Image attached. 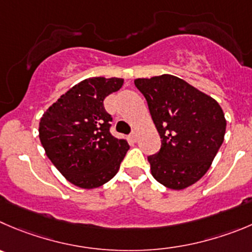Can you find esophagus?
<instances>
[{"instance_id": "34e87169", "label": "esophagus", "mask_w": 252, "mask_h": 252, "mask_svg": "<svg viewBox=\"0 0 252 252\" xmlns=\"http://www.w3.org/2000/svg\"><path fill=\"white\" fill-rule=\"evenodd\" d=\"M128 138H130V140L132 141V142H137V140H138L137 132H136V131H132V132L130 133V136H128Z\"/></svg>"}]
</instances>
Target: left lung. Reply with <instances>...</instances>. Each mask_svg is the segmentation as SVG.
Instances as JSON below:
<instances>
[{
  "label": "left lung",
  "instance_id": "obj_1",
  "mask_svg": "<svg viewBox=\"0 0 252 252\" xmlns=\"http://www.w3.org/2000/svg\"><path fill=\"white\" fill-rule=\"evenodd\" d=\"M160 137V150L148 156L153 178L169 189L199 181L224 141L226 120L213 97L177 76L136 79Z\"/></svg>",
  "mask_w": 252,
  "mask_h": 252
}]
</instances>
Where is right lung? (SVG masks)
I'll return each mask as SVG.
<instances>
[{"label":"right lung","mask_w":252,"mask_h":252,"mask_svg":"<svg viewBox=\"0 0 252 252\" xmlns=\"http://www.w3.org/2000/svg\"><path fill=\"white\" fill-rule=\"evenodd\" d=\"M122 84L120 78L85 79L40 119L39 140L45 155L74 186L93 189L109 182L130 148L127 141L111 135L112 117L104 107L105 97Z\"/></svg>","instance_id":"add662e5"}]
</instances>
